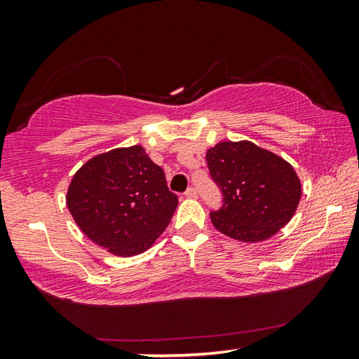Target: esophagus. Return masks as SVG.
Segmentation results:
<instances>
[{
    "mask_svg": "<svg viewBox=\"0 0 359 359\" xmlns=\"http://www.w3.org/2000/svg\"><path fill=\"white\" fill-rule=\"evenodd\" d=\"M185 197H188V199H196L197 197V191L196 189L193 188V187H189L187 191H185Z\"/></svg>",
    "mask_w": 359,
    "mask_h": 359,
    "instance_id": "esophagus-1",
    "label": "esophagus"
}]
</instances>
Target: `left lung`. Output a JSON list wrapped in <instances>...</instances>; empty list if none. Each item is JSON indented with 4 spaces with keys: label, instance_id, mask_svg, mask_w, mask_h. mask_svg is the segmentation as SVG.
I'll return each instance as SVG.
<instances>
[{
    "label": "left lung",
    "instance_id": "8db88e82",
    "mask_svg": "<svg viewBox=\"0 0 359 359\" xmlns=\"http://www.w3.org/2000/svg\"><path fill=\"white\" fill-rule=\"evenodd\" d=\"M224 205L210 212L217 231L255 243L271 238L296 212L302 187L293 166L250 140L220 142L207 151Z\"/></svg>",
    "mask_w": 359,
    "mask_h": 359
}]
</instances>
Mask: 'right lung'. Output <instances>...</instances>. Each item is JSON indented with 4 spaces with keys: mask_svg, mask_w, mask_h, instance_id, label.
<instances>
[{
    "mask_svg": "<svg viewBox=\"0 0 359 359\" xmlns=\"http://www.w3.org/2000/svg\"><path fill=\"white\" fill-rule=\"evenodd\" d=\"M177 196L140 144L98 154L74 174L66 205L80 230L114 256L147 251L170 224Z\"/></svg>",
    "mask_w": 359,
    "mask_h": 359,
    "instance_id": "1",
    "label": "right lung"
}]
</instances>
